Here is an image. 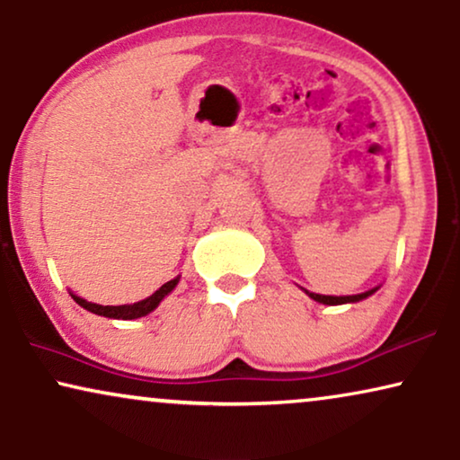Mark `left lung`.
<instances>
[{
    "label": "left lung",
    "mask_w": 460,
    "mask_h": 460,
    "mask_svg": "<svg viewBox=\"0 0 460 460\" xmlns=\"http://www.w3.org/2000/svg\"><path fill=\"white\" fill-rule=\"evenodd\" d=\"M378 290V288H372V290H368V292H362V294H351V296H326V294H315V292H309V290H305L309 294L311 298H314V301H317V303H323V305H345V303H359V301H364V298H368L370 294H375Z\"/></svg>",
    "instance_id": "left-lung-1"
}]
</instances>
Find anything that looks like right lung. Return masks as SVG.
Returning <instances> with one entry per match:
<instances>
[{"label":"right lung","mask_w":460,"mask_h":460,"mask_svg":"<svg viewBox=\"0 0 460 460\" xmlns=\"http://www.w3.org/2000/svg\"><path fill=\"white\" fill-rule=\"evenodd\" d=\"M181 278H174L164 284L159 290H155L151 294V296H146L145 301H138L134 305H96V303H88L85 298H79L75 294H71L73 301H75L79 307L92 311V314L96 315H102V317H111V320H137V317H143V315H149L153 309L157 307L159 303L164 301V298L168 296L170 292L174 290L176 284H179Z\"/></svg>","instance_id":"1"}]
</instances>
